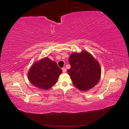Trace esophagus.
<instances>
[{"label":"esophagus","instance_id":"obj_1","mask_svg":"<svg viewBox=\"0 0 129 129\" xmlns=\"http://www.w3.org/2000/svg\"><path fill=\"white\" fill-rule=\"evenodd\" d=\"M62 72H63V73H65V72H66V71H67V69H66V68H62Z\"/></svg>","mask_w":129,"mask_h":129}]
</instances>
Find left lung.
Returning a JSON list of instances; mask_svg holds the SVG:
<instances>
[{
	"mask_svg": "<svg viewBox=\"0 0 129 129\" xmlns=\"http://www.w3.org/2000/svg\"><path fill=\"white\" fill-rule=\"evenodd\" d=\"M71 69L67 71L73 84L81 91L93 88L100 80L101 67L99 61L86 51L74 52L70 55Z\"/></svg>",
	"mask_w": 129,
	"mask_h": 129,
	"instance_id": "8db88e82",
	"label": "left lung"
}]
</instances>
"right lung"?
Masks as SVG:
<instances>
[{"label": "right lung", "mask_w": 129, "mask_h": 129, "mask_svg": "<svg viewBox=\"0 0 129 129\" xmlns=\"http://www.w3.org/2000/svg\"><path fill=\"white\" fill-rule=\"evenodd\" d=\"M62 72L56 62L47 57L32 64L28 72V78L35 86L47 90L55 85Z\"/></svg>", "instance_id": "add662e5"}]
</instances>
